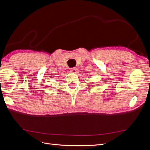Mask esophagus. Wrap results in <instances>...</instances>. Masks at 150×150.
<instances>
[{"mask_svg":"<svg viewBox=\"0 0 150 150\" xmlns=\"http://www.w3.org/2000/svg\"><path fill=\"white\" fill-rule=\"evenodd\" d=\"M70 71L71 72H73V73H76L78 70H77V69L76 67H73V68H71L70 69Z\"/></svg>","mask_w":150,"mask_h":150,"instance_id":"obj_1","label":"esophagus"}]
</instances>
